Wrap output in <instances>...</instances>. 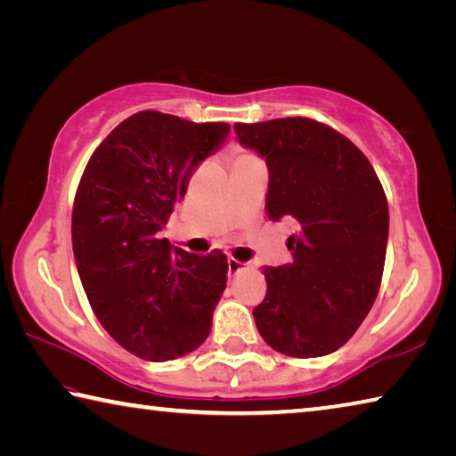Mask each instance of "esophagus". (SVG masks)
I'll return each mask as SVG.
<instances>
[{
  "label": "esophagus",
  "mask_w": 456,
  "mask_h": 456,
  "mask_svg": "<svg viewBox=\"0 0 456 456\" xmlns=\"http://www.w3.org/2000/svg\"><path fill=\"white\" fill-rule=\"evenodd\" d=\"M227 265H229V273H233V275L247 267V264H243V261H239V259H235V257H229V259H227Z\"/></svg>",
  "instance_id": "obj_1"
}]
</instances>
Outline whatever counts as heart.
<instances>
[{
  "mask_svg": "<svg viewBox=\"0 0 456 456\" xmlns=\"http://www.w3.org/2000/svg\"><path fill=\"white\" fill-rule=\"evenodd\" d=\"M249 157H256V154H251V152H243V151H239V152L235 154V160H239V159H249Z\"/></svg>",
  "mask_w": 456,
  "mask_h": 456,
  "instance_id": "b5f03b06",
  "label": "heart"
}]
</instances>
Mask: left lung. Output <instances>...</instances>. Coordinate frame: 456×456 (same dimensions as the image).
<instances>
[{
  "label": "left lung",
  "instance_id": "8db88e82",
  "mask_svg": "<svg viewBox=\"0 0 456 456\" xmlns=\"http://www.w3.org/2000/svg\"><path fill=\"white\" fill-rule=\"evenodd\" d=\"M239 142L265 157L267 217L293 223V261L264 267L253 307L261 338L293 358L336 352L372 310L388 241V200L370 160L323 122H237Z\"/></svg>",
  "mask_w": 456,
  "mask_h": 456
}]
</instances>
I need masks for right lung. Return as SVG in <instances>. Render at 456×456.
Returning a JSON list of instances; mask_svg holds the SVG:
<instances>
[{"mask_svg":"<svg viewBox=\"0 0 456 456\" xmlns=\"http://www.w3.org/2000/svg\"><path fill=\"white\" fill-rule=\"evenodd\" d=\"M227 122L136 112L92 152L72 209V247L92 312L151 362L197 350L227 283V256H192L159 237Z\"/></svg>","mask_w":456,"mask_h":456,"instance_id":"add662e5","label":"right lung"}]
</instances>
